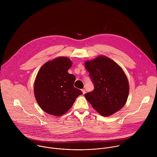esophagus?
<instances>
[{
  "label": "esophagus",
  "instance_id": "1",
  "mask_svg": "<svg viewBox=\"0 0 157 157\" xmlns=\"http://www.w3.org/2000/svg\"><path fill=\"white\" fill-rule=\"evenodd\" d=\"M82 92H83V94H85L86 93V90H83H83H82Z\"/></svg>",
  "mask_w": 157,
  "mask_h": 157
}]
</instances>
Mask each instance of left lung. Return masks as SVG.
Returning a JSON list of instances; mask_svg holds the SVG:
<instances>
[{
	"mask_svg": "<svg viewBox=\"0 0 157 157\" xmlns=\"http://www.w3.org/2000/svg\"><path fill=\"white\" fill-rule=\"evenodd\" d=\"M85 67L94 90L85 96L94 109L105 117L120 110L126 103L129 90L128 80L122 68L104 56L86 61Z\"/></svg>",
	"mask_w": 157,
	"mask_h": 157,
	"instance_id": "obj_1",
	"label": "left lung"
}]
</instances>
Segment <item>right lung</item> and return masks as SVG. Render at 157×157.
<instances>
[{
  "label": "right lung",
  "instance_id": "add662e5",
  "mask_svg": "<svg viewBox=\"0 0 157 157\" xmlns=\"http://www.w3.org/2000/svg\"><path fill=\"white\" fill-rule=\"evenodd\" d=\"M72 62L66 57L46 62L39 71L34 85L36 101L45 112L61 116L71 108L82 92L74 87L75 77L68 73Z\"/></svg>",
  "mask_w": 157,
  "mask_h": 157
}]
</instances>
